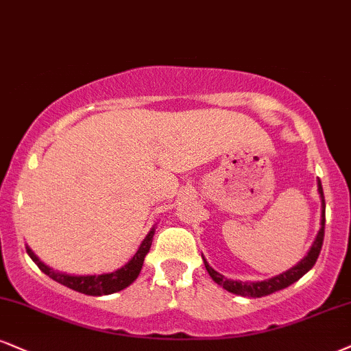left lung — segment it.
I'll list each match as a JSON object with an SVG mask.
<instances>
[{"instance_id": "1", "label": "left lung", "mask_w": 351, "mask_h": 351, "mask_svg": "<svg viewBox=\"0 0 351 351\" xmlns=\"http://www.w3.org/2000/svg\"><path fill=\"white\" fill-rule=\"evenodd\" d=\"M317 190L319 195H321V202H322V215H321V229H319L317 236H315V241L311 245L308 255L302 258L301 262H298L295 267L289 268V270L283 271V274L271 276L268 280H262V281H239V280H228L226 276L216 271L215 268H211L206 262V258L203 257V262H205V268L208 271L211 278H213L215 283H218L219 287H223L226 291L234 293V295L239 296H245V298H262V296H268L271 293L280 291V289L288 288L289 285H293L295 281L301 278L302 275H306L311 268L314 267L315 261H317L319 254H321L322 249V242H324V228H326V200H324V190H322V184L321 180H317Z\"/></svg>"}]
</instances>
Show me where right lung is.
<instances>
[{
  "label": "right lung",
  "mask_w": 351,
  "mask_h": 351,
  "mask_svg": "<svg viewBox=\"0 0 351 351\" xmlns=\"http://www.w3.org/2000/svg\"><path fill=\"white\" fill-rule=\"evenodd\" d=\"M156 226L151 228V231L146 234L143 239L141 245L138 247L136 254L133 255L132 261H128L122 268L119 270L110 271V274H101V275H68L63 271L53 270V268L45 265L36 254L32 252V249L29 245H25L29 257L36 262V265L40 268L45 275H49L51 280L58 281L60 285H64L66 288L75 289L77 293H83V295L89 296H104V295H112V293L122 291L130 285L133 283L140 275L143 262H145L146 254L149 252L151 242H153Z\"/></svg>",
  "instance_id": "right-lung-1"
}]
</instances>
